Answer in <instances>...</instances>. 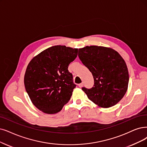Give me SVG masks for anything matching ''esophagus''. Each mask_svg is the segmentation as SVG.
Returning a JSON list of instances; mask_svg holds the SVG:
<instances>
[{
  "instance_id": "esophagus-1",
  "label": "esophagus",
  "mask_w": 147,
  "mask_h": 147,
  "mask_svg": "<svg viewBox=\"0 0 147 147\" xmlns=\"http://www.w3.org/2000/svg\"><path fill=\"white\" fill-rule=\"evenodd\" d=\"M83 83H80V84H78V86H79L80 87H83Z\"/></svg>"
}]
</instances>
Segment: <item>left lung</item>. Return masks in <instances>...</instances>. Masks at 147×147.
Returning <instances> with one entry per match:
<instances>
[{
    "label": "left lung",
    "mask_w": 147,
    "mask_h": 147,
    "mask_svg": "<svg viewBox=\"0 0 147 147\" xmlns=\"http://www.w3.org/2000/svg\"><path fill=\"white\" fill-rule=\"evenodd\" d=\"M78 57L94 79L91 89L82 88L90 100L99 107L116 105L127 90L129 75L126 63L118 52L103 46L79 49Z\"/></svg>",
    "instance_id": "8db88e82"
}]
</instances>
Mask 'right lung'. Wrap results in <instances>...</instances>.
I'll return each mask as SVG.
<instances>
[{"mask_svg": "<svg viewBox=\"0 0 147 147\" xmlns=\"http://www.w3.org/2000/svg\"><path fill=\"white\" fill-rule=\"evenodd\" d=\"M78 49L57 45L34 57L27 66L24 84L32 104L47 114H55L68 102L76 87L68 70Z\"/></svg>", "mask_w": 147, "mask_h": 147, "instance_id": "right-lung-1", "label": "right lung"}]
</instances>
